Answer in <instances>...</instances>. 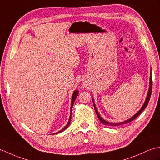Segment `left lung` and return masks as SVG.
<instances>
[{"instance_id":"obj_1","label":"left lung","mask_w":160,"mask_h":160,"mask_svg":"<svg viewBox=\"0 0 160 160\" xmlns=\"http://www.w3.org/2000/svg\"><path fill=\"white\" fill-rule=\"evenodd\" d=\"M152 76H151V77H150V86H149V89H148V94H147V98H146V100L144 102V103L143 104V106L142 107V108H140V110H139L136 113H135L133 116L131 117V118H129L128 120H125L124 122H118V123H111V122H108L106 120H104V119L100 117V115L99 114V113L98 112V110L97 108L96 107V105H95L94 104V101H93V106H94V108H95V111H96V113L98 115V119H99L100 121L102 122V123L105 124V125H107V126H119V125H122V124H127V123H128V122H131L132 120H133L134 119L136 118L139 115H140L142 111H143L145 108L147 107V106L148 104V102L149 100H150V98H151V92H152Z\"/></svg>"}]
</instances>
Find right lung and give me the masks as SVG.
Masks as SVG:
<instances>
[{
  "mask_svg": "<svg viewBox=\"0 0 160 160\" xmlns=\"http://www.w3.org/2000/svg\"><path fill=\"white\" fill-rule=\"evenodd\" d=\"M78 90H76V91H74V92H73V96H72V99H71V111H70V118H69V122H68V123H67V124L65 126V127H64L62 130H60V131H58V132H56V133H59V132H62V131H64V130H65V129H67V128L69 127V124H70V122H71V113H72V108H73V103H74V102H75V100H76V98H77V96H78Z\"/></svg>",
  "mask_w": 160,
  "mask_h": 160,
  "instance_id": "add662e5",
  "label": "right lung"
}]
</instances>
